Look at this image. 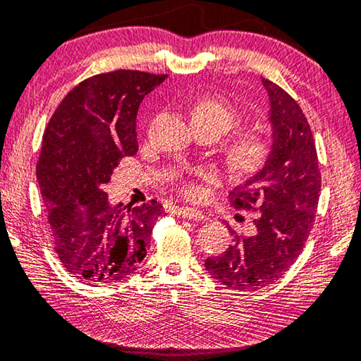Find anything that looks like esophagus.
Returning <instances> with one entry per match:
<instances>
[{
	"label": "esophagus",
	"mask_w": 361,
	"mask_h": 361,
	"mask_svg": "<svg viewBox=\"0 0 361 361\" xmlns=\"http://www.w3.org/2000/svg\"><path fill=\"white\" fill-rule=\"evenodd\" d=\"M174 214L179 217H187V219H193V221H206V217L202 211L195 209V208H188V206H182V208H176Z\"/></svg>",
	"instance_id": "1"
}]
</instances>
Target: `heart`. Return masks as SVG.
Segmentation results:
<instances>
[{
    "mask_svg": "<svg viewBox=\"0 0 361 361\" xmlns=\"http://www.w3.org/2000/svg\"><path fill=\"white\" fill-rule=\"evenodd\" d=\"M192 115L193 120L214 125L221 131V135L228 133L238 123V111L221 99H202L195 104ZM226 157L235 173L241 176L252 174L264 166L269 157V144L259 133L243 131L228 142ZM195 176L203 177V179L211 177L208 171H197ZM184 190L188 197H197L200 193L198 185L193 182H187Z\"/></svg>",
    "mask_w": 361,
    "mask_h": 361,
    "instance_id": "1",
    "label": "heart"
}]
</instances>
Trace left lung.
Wrapping results in <instances>:
<instances>
[{
	"instance_id": "obj_1",
	"label": "left lung",
	"mask_w": 361,
	"mask_h": 361,
	"mask_svg": "<svg viewBox=\"0 0 361 361\" xmlns=\"http://www.w3.org/2000/svg\"><path fill=\"white\" fill-rule=\"evenodd\" d=\"M269 94L271 150L262 169L230 192L236 209H259L256 232L235 235L233 245L208 257V274L227 288L257 291L281 279L299 257L315 221L322 173L312 129L302 109L274 81Z\"/></svg>"
}]
</instances>
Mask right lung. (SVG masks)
Instances as JSON below:
<instances>
[{"mask_svg": "<svg viewBox=\"0 0 361 361\" xmlns=\"http://www.w3.org/2000/svg\"><path fill=\"white\" fill-rule=\"evenodd\" d=\"M116 70L81 81L59 104L43 135L37 177L54 250L75 279L92 286L131 275L144 261L163 206L109 203L104 187L121 158L137 153L135 116L166 80Z\"/></svg>", "mask_w": 361, "mask_h": 361, "instance_id": "1", "label": "right lung"}]
</instances>
